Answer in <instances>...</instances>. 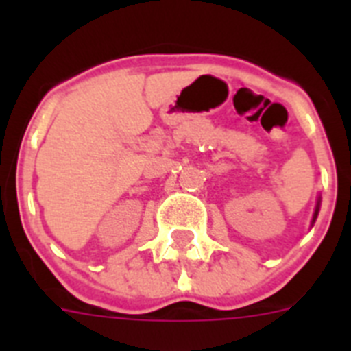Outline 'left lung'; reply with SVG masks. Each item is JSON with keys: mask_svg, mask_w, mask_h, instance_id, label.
<instances>
[{"mask_svg": "<svg viewBox=\"0 0 351 351\" xmlns=\"http://www.w3.org/2000/svg\"><path fill=\"white\" fill-rule=\"evenodd\" d=\"M320 204H322V198L318 197V200H316V207H315V213H313V221L311 225H315L316 218H318V213H320Z\"/></svg>", "mask_w": 351, "mask_h": 351, "instance_id": "obj_1", "label": "left lung"}]
</instances>
